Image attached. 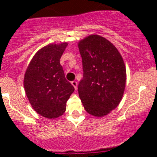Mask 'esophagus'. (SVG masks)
<instances>
[{
    "label": "esophagus",
    "mask_w": 157,
    "mask_h": 157,
    "mask_svg": "<svg viewBox=\"0 0 157 157\" xmlns=\"http://www.w3.org/2000/svg\"><path fill=\"white\" fill-rule=\"evenodd\" d=\"M71 84H72L73 86H74V88L77 89V81H75V80H74V81L71 82Z\"/></svg>",
    "instance_id": "esophagus-1"
}]
</instances>
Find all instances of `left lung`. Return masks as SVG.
<instances>
[{
    "mask_svg": "<svg viewBox=\"0 0 157 157\" xmlns=\"http://www.w3.org/2000/svg\"><path fill=\"white\" fill-rule=\"evenodd\" d=\"M83 76L80 99L89 114L102 117L119 104L126 83V69L118 49L109 41L92 35L78 44Z\"/></svg>",
    "mask_w": 157,
    "mask_h": 157,
    "instance_id": "obj_1",
    "label": "left lung"
}]
</instances>
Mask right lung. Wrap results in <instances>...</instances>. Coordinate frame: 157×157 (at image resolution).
Returning a JSON list of instances; mask_svg holds the SVG:
<instances>
[{
    "label": "right lung",
    "mask_w": 157,
    "mask_h": 157,
    "mask_svg": "<svg viewBox=\"0 0 157 157\" xmlns=\"http://www.w3.org/2000/svg\"><path fill=\"white\" fill-rule=\"evenodd\" d=\"M67 43L50 44L34 55L26 69L24 88L37 113L48 118L61 116L74 87L65 78L60 64Z\"/></svg>",
    "instance_id": "1"
}]
</instances>
